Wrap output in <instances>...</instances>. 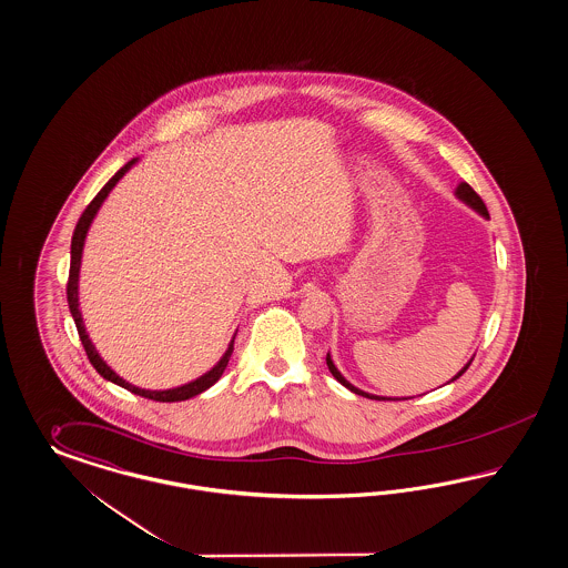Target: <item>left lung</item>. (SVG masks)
Here are the masks:
<instances>
[{"mask_svg":"<svg viewBox=\"0 0 568 568\" xmlns=\"http://www.w3.org/2000/svg\"><path fill=\"white\" fill-rule=\"evenodd\" d=\"M455 195L459 196L462 201H466L469 207H474L476 212H480V214L485 215V217H489V210H487L485 201H483L480 195H478V193H476V191L469 186L468 182H462V184L457 186V193H455ZM471 361H474V358H471ZM471 361H469V363H471ZM469 363L466 365V367H464V369H462V372L457 373L453 379H457L462 373H466V369L469 367ZM327 367H329V372H332L333 377H335V379H337L342 386H346L348 390H353L354 394H358V396H365V398H375V400H379V396H373V394H367V392L354 388L353 384H351V382H348V379H346L342 373L337 372V367L333 365L332 356H329V354H327ZM384 400H386V398H384Z\"/></svg>","mask_w":568,"mask_h":568,"instance_id":"obj_1","label":"left lung"}]
</instances>
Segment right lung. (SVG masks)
<instances>
[{
  "label": "right lung",
  "instance_id": "add662e5",
  "mask_svg": "<svg viewBox=\"0 0 568 568\" xmlns=\"http://www.w3.org/2000/svg\"><path fill=\"white\" fill-rule=\"evenodd\" d=\"M136 163V159H132V161H128L121 170H119L115 176L111 178L102 189H100L99 195L94 196L92 201H90V205L83 210V214L79 217L78 226H75V233H73V239H71V268H69V281H67V300H69V308H71V314H73V318H75V325H78L79 339H81V344H83V348H85V354H88V358H90V363L94 365V369L104 377V379H109V382H113V384H118L121 388H125V390L134 392L138 396H144V398H151V400H159V403H178V400H186V398H193L196 394H201L203 390H207L210 386H214L215 382L222 377V373L226 369V365H229V358H231V354L235 351V339L231 342V346H229V351L226 354L220 358V363L215 365L212 372L205 373V375H201L199 379L195 382H191V384H184V386H180V388H172V390H142V388H136V386H132L130 382H125V379H121L118 373L113 372L102 358H100V354L97 353V348H94V344L90 342V337H88V333H85V327H83V318H81V313H79V302H78V281H79V264H81V250H83V241H85V233H88V229H90V224H92V220H94V215L99 212L100 205H102V201L106 199V195L111 193V189L118 184L121 176L132 168Z\"/></svg>",
  "mask_w": 568,
  "mask_h": 568
}]
</instances>
